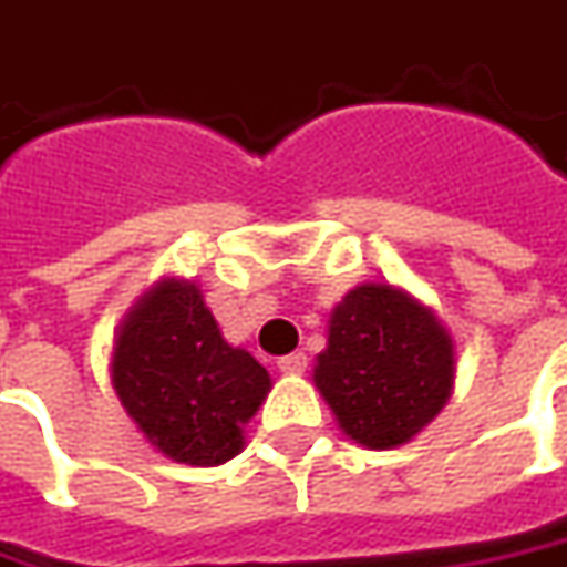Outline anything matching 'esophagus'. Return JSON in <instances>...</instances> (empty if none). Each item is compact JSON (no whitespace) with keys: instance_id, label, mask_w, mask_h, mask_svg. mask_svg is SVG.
<instances>
[{"instance_id":"34e87169","label":"esophagus","mask_w":567,"mask_h":567,"mask_svg":"<svg viewBox=\"0 0 567 567\" xmlns=\"http://www.w3.org/2000/svg\"><path fill=\"white\" fill-rule=\"evenodd\" d=\"M279 370L282 373H303L307 370V354H301V351L285 354V358H279Z\"/></svg>"}]
</instances>
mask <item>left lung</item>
I'll return each instance as SVG.
<instances>
[{
  "instance_id": "left-lung-1",
  "label": "left lung",
  "mask_w": 567,
  "mask_h": 567,
  "mask_svg": "<svg viewBox=\"0 0 567 567\" xmlns=\"http://www.w3.org/2000/svg\"><path fill=\"white\" fill-rule=\"evenodd\" d=\"M455 380V344L433 310L392 285H361L329 320L313 382L344 433L392 449L442 411Z\"/></svg>"
}]
</instances>
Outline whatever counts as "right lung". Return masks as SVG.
Here are the masks:
<instances>
[{"label":"right lung","mask_w":567,"mask_h":567,"mask_svg":"<svg viewBox=\"0 0 567 567\" xmlns=\"http://www.w3.org/2000/svg\"><path fill=\"white\" fill-rule=\"evenodd\" d=\"M112 385L163 455L206 467L241 452V423L266 399L269 373L225 342L197 285L166 279L127 313Z\"/></svg>","instance_id":"1"}]
</instances>
